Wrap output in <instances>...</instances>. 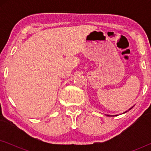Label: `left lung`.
I'll list each match as a JSON object with an SVG mask.
<instances>
[{"mask_svg":"<svg viewBox=\"0 0 151 151\" xmlns=\"http://www.w3.org/2000/svg\"><path fill=\"white\" fill-rule=\"evenodd\" d=\"M113 116H114V115H113Z\"/></svg>","mask_w":151,"mask_h":151,"instance_id":"1","label":"left lung"}]
</instances>
